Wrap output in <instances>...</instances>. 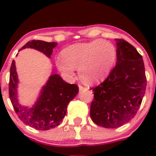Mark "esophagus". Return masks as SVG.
<instances>
[{
    "mask_svg": "<svg viewBox=\"0 0 156 156\" xmlns=\"http://www.w3.org/2000/svg\"><path fill=\"white\" fill-rule=\"evenodd\" d=\"M78 87H79L80 92H81V91H83V90H86V89H87V88H85V87H83V86H81V85L78 86Z\"/></svg>",
    "mask_w": 156,
    "mask_h": 156,
    "instance_id": "esophagus-1",
    "label": "esophagus"
}]
</instances>
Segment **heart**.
<instances>
[{"instance_id": "obj_1", "label": "heart", "mask_w": 156, "mask_h": 156, "mask_svg": "<svg viewBox=\"0 0 156 156\" xmlns=\"http://www.w3.org/2000/svg\"><path fill=\"white\" fill-rule=\"evenodd\" d=\"M62 56L55 59V64L67 76L78 74L83 81L95 83L103 80L112 71L116 62L117 51L111 42L103 39L77 43L62 51Z\"/></svg>"}]
</instances>
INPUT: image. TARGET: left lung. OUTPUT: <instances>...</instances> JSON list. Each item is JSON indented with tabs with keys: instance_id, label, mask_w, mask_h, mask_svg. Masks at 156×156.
<instances>
[{
	"instance_id": "left-lung-1",
	"label": "left lung",
	"mask_w": 156,
	"mask_h": 156,
	"mask_svg": "<svg viewBox=\"0 0 156 156\" xmlns=\"http://www.w3.org/2000/svg\"><path fill=\"white\" fill-rule=\"evenodd\" d=\"M115 40L117 63L108 78L92 89L90 107L92 121L106 128L120 127L135 117L147 86L142 56L124 39Z\"/></svg>"
}]
</instances>
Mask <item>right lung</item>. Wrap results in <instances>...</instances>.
<instances>
[{"label": "right lung", "mask_w": 156, "mask_h": 156, "mask_svg": "<svg viewBox=\"0 0 156 156\" xmlns=\"http://www.w3.org/2000/svg\"><path fill=\"white\" fill-rule=\"evenodd\" d=\"M57 42L42 40H32L27 42L21 49L33 48L43 53L51 58ZM19 80L16 71L15 60L12 61L9 76V98L16 114L23 123L39 130H48L60 124L67 113L69 103L77 95L78 87L76 84H69L59 75L52 73L41 89L39 97L32 107L25 106L18 100Z\"/></svg>", "instance_id": "add662e5"}]
</instances>
